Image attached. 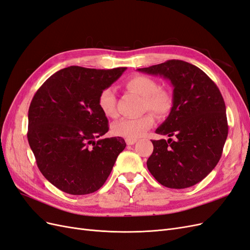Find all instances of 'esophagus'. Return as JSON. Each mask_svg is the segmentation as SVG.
<instances>
[{"instance_id":"esophagus-1","label":"esophagus","mask_w":250,"mask_h":250,"mask_svg":"<svg viewBox=\"0 0 250 250\" xmlns=\"http://www.w3.org/2000/svg\"><path fill=\"white\" fill-rule=\"evenodd\" d=\"M125 142H126V144L127 145H133V144L137 142V140H131V139H126L125 140Z\"/></svg>"}]
</instances>
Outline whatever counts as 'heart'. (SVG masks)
Wrapping results in <instances>:
<instances>
[{
	"label": "heart",
	"instance_id": "heart-1",
	"mask_svg": "<svg viewBox=\"0 0 250 250\" xmlns=\"http://www.w3.org/2000/svg\"><path fill=\"white\" fill-rule=\"evenodd\" d=\"M126 87L143 98L142 109L150 110L157 117H167L174 106V98L169 90L160 88L158 83L145 75H134L125 82ZM98 106L107 118L117 117L116 95L113 89H102L98 97ZM146 112L133 119L118 120L111 126L112 133L117 137L135 140L145 133L154 124V116Z\"/></svg>",
	"mask_w": 250,
	"mask_h": 250
}]
</instances>
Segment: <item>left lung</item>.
Here are the masks:
<instances>
[{"label": "left lung", "mask_w": 250, "mask_h": 250, "mask_svg": "<svg viewBox=\"0 0 250 250\" xmlns=\"http://www.w3.org/2000/svg\"><path fill=\"white\" fill-rule=\"evenodd\" d=\"M171 81L174 106L156 133L168 141H152L147 167L161 185L186 188L211 172L222 155L229 125L223 97L215 82L199 67L172 59L138 69Z\"/></svg>", "instance_id": "1"}]
</instances>
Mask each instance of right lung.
Wrapping results in <instances>:
<instances>
[{
	"label": "right lung",
	"mask_w": 250,
	"mask_h": 250,
	"mask_svg": "<svg viewBox=\"0 0 250 250\" xmlns=\"http://www.w3.org/2000/svg\"><path fill=\"white\" fill-rule=\"evenodd\" d=\"M125 70L69 66L53 74L35 93L28 111V142L42 175L62 192L99 190L125 149L120 137L95 141L109 129L98 97Z\"/></svg>",
	"instance_id": "1"
}]
</instances>
